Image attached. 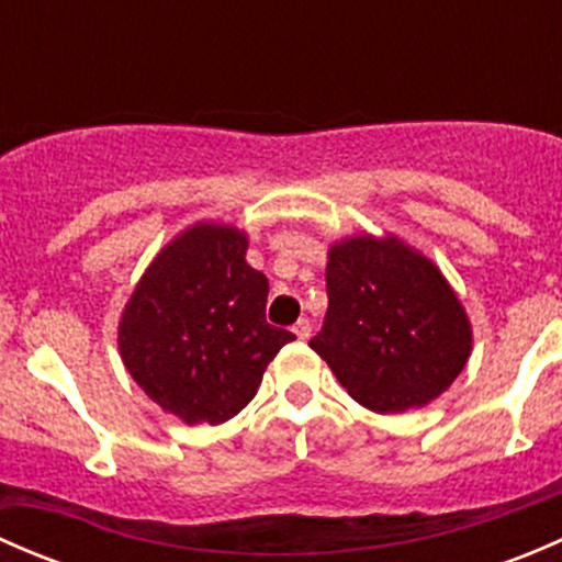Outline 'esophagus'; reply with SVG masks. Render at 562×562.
Wrapping results in <instances>:
<instances>
[{
	"label": "esophagus",
	"mask_w": 562,
	"mask_h": 562,
	"mask_svg": "<svg viewBox=\"0 0 562 562\" xmlns=\"http://www.w3.org/2000/svg\"><path fill=\"white\" fill-rule=\"evenodd\" d=\"M293 334H296L299 339H310V334H313V326H310V321H296V326H293Z\"/></svg>",
	"instance_id": "1"
}]
</instances>
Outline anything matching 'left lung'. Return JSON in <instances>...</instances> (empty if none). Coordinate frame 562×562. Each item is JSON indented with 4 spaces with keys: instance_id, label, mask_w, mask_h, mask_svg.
<instances>
[{
    "instance_id": "obj_1",
    "label": "left lung",
    "mask_w": 562,
    "mask_h": 562,
    "mask_svg": "<svg viewBox=\"0 0 562 562\" xmlns=\"http://www.w3.org/2000/svg\"><path fill=\"white\" fill-rule=\"evenodd\" d=\"M328 313L310 348L375 413L438 400L473 350V326L443 271L394 234L328 247Z\"/></svg>"
}]
</instances>
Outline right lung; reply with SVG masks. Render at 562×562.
I'll list each match as a JSON object with an SVG mask.
<instances>
[{
	"mask_svg": "<svg viewBox=\"0 0 562 562\" xmlns=\"http://www.w3.org/2000/svg\"><path fill=\"white\" fill-rule=\"evenodd\" d=\"M245 255V231L190 225L146 266L119 317V356L133 381L190 427L234 418L296 339L266 323L269 280Z\"/></svg>",
	"mask_w": 562,
	"mask_h": 562,
	"instance_id": "right-lung-1",
	"label": "right lung"
}]
</instances>
